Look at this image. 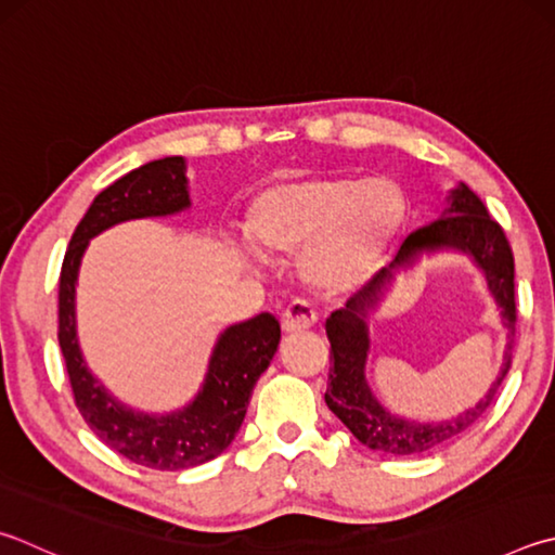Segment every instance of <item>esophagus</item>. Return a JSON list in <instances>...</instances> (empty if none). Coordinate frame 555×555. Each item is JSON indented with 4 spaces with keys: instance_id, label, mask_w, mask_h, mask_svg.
Here are the masks:
<instances>
[{
    "instance_id": "obj_1",
    "label": "esophagus",
    "mask_w": 555,
    "mask_h": 555,
    "mask_svg": "<svg viewBox=\"0 0 555 555\" xmlns=\"http://www.w3.org/2000/svg\"><path fill=\"white\" fill-rule=\"evenodd\" d=\"M318 322V310L308 300H294L281 315V327L286 332H304Z\"/></svg>"
}]
</instances>
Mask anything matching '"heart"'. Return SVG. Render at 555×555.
<instances>
[{
  "label": "heart",
  "mask_w": 555,
  "mask_h": 555,
  "mask_svg": "<svg viewBox=\"0 0 555 555\" xmlns=\"http://www.w3.org/2000/svg\"><path fill=\"white\" fill-rule=\"evenodd\" d=\"M400 218V191L388 179L300 177L261 189L247 228L264 255L306 251L308 281L345 291L376 267Z\"/></svg>",
  "instance_id": "1"
}]
</instances>
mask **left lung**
<instances>
[{"instance_id": "left-lung-1", "label": "left lung", "mask_w": 555, "mask_h": 555, "mask_svg": "<svg viewBox=\"0 0 555 555\" xmlns=\"http://www.w3.org/2000/svg\"><path fill=\"white\" fill-rule=\"evenodd\" d=\"M437 248H456L477 261V266L487 274L491 293L503 308V319L511 332L506 364L501 370V376L476 406L451 421L415 423L390 416L367 388L363 376L367 356L365 318L385 293L396 268L411 266L425 250ZM515 325V257H512L505 230L500 228L498 220L488 216L486 204L466 184H459L451 191L444 214L431 220L429 225H422L415 233H410L405 243L400 245L392 264L380 269L369 284L361 286L347 300L345 308L335 310L327 318L325 330L332 347V366L325 392L327 408L345 422V427L361 444L374 451L392 453V456H415V453L444 447L463 435L478 417L486 415L488 408L495 402L500 383L505 380L512 366Z\"/></svg>"}]
</instances>
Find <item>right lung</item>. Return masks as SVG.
I'll return each mask as SVG.
<instances>
[{"label": "right lung", "mask_w": 555, "mask_h": 555, "mask_svg": "<svg viewBox=\"0 0 555 555\" xmlns=\"http://www.w3.org/2000/svg\"><path fill=\"white\" fill-rule=\"evenodd\" d=\"M189 206L184 157L155 159L133 169L92 201L75 228L60 271L57 339L75 405L108 449L155 470L201 466L230 447L245 420L255 383L274 359L281 339L279 320L269 312L230 325L216 341L198 396L167 415L126 408L87 369L77 345L75 286L89 240L124 220L172 216Z\"/></svg>", "instance_id": "1"}]
</instances>
